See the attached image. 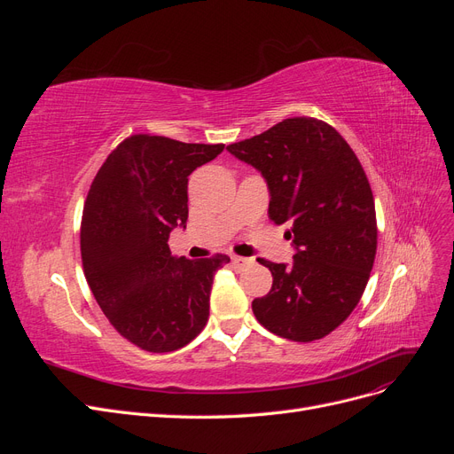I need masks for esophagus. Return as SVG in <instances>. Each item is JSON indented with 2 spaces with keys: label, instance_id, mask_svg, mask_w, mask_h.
Returning a JSON list of instances; mask_svg holds the SVG:
<instances>
[{
  "label": "esophagus",
  "instance_id": "34e87169",
  "mask_svg": "<svg viewBox=\"0 0 454 454\" xmlns=\"http://www.w3.org/2000/svg\"><path fill=\"white\" fill-rule=\"evenodd\" d=\"M231 261H232V263H235L237 267H244V265H248L252 259H246V257H240V255H231Z\"/></svg>",
  "mask_w": 454,
  "mask_h": 454
}]
</instances>
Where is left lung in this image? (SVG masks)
<instances>
[{
    "mask_svg": "<svg viewBox=\"0 0 454 454\" xmlns=\"http://www.w3.org/2000/svg\"><path fill=\"white\" fill-rule=\"evenodd\" d=\"M227 151L265 177L272 222L292 225V263L259 259L272 287L254 299L257 322L297 342L329 335L360 303L377 254L375 200L358 157L312 117L284 119Z\"/></svg>",
    "mask_w": 454,
    "mask_h": 454,
    "instance_id": "left-lung-1",
    "label": "left lung"
}]
</instances>
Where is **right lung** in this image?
<instances>
[{
	"label": "right lung",
	"mask_w": 454,
	"mask_h": 454,
	"mask_svg": "<svg viewBox=\"0 0 454 454\" xmlns=\"http://www.w3.org/2000/svg\"><path fill=\"white\" fill-rule=\"evenodd\" d=\"M223 147L136 134L109 153L89 189L85 277L106 318L142 350L182 348L208 322L214 274L231 259L176 257L168 237L187 223L189 174Z\"/></svg>",
	"instance_id": "add662e5"
}]
</instances>
